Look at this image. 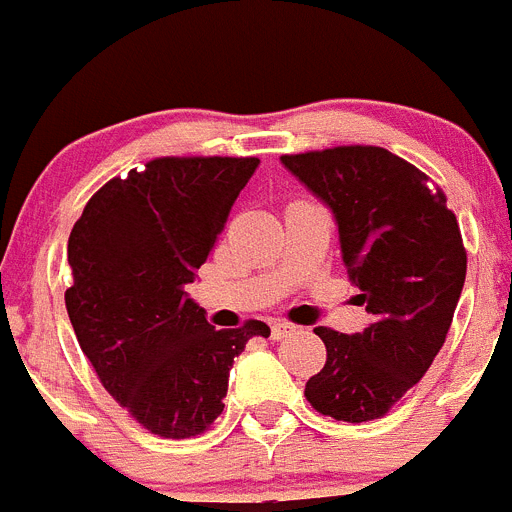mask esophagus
Returning <instances> with one entry per match:
<instances>
[{
    "instance_id": "obj_1",
    "label": "esophagus",
    "mask_w": 512,
    "mask_h": 512,
    "mask_svg": "<svg viewBox=\"0 0 512 512\" xmlns=\"http://www.w3.org/2000/svg\"><path fill=\"white\" fill-rule=\"evenodd\" d=\"M296 329L298 326L288 324V321H273V326H270V336H273V339H285V336H290Z\"/></svg>"
}]
</instances>
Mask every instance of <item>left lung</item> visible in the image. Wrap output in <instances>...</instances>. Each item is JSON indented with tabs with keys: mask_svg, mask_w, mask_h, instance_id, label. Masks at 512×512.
Masks as SVG:
<instances>
[{
	"mask_svg": "<svg viewBox=\"0 0 512 512\" xmlns=\"http://www.w3.org/2000/svg\"><path fill=\"white\" fill-rule=\"evenodd\" d=\"M280 163L331 211L359 306L375 319L357 334L316 329L326 365L306 382L308 403L336 421L385 416L449 334L467 275L457 216L416 165L385 147H331Z\"/></svg>",
	"mask_w": 512,
	"mask_h": 512,
	"instance_id": "left-lung-1",
	"label": "left lung"
}]
</instances>
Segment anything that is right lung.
Instances as JSON below:
<instances>
[{
	"instance_id": "add662e5",
	"label": "right lung",
	"mask_w": 512,
	"mask_h": 512,
	"mask_svg": "<svg viewBox=\"0 0 512 512\" xmlns=\"http://www.w3.org/2000/svg\"><path fill=\"white\" fill-rule=\"evenodd\" d=\"M257 158H158L91 196L68 237L66 308L101 385L150 434L188 439L224 411L252 336L219 329L186 293Z\"/></svg>"
}]
</instances>
